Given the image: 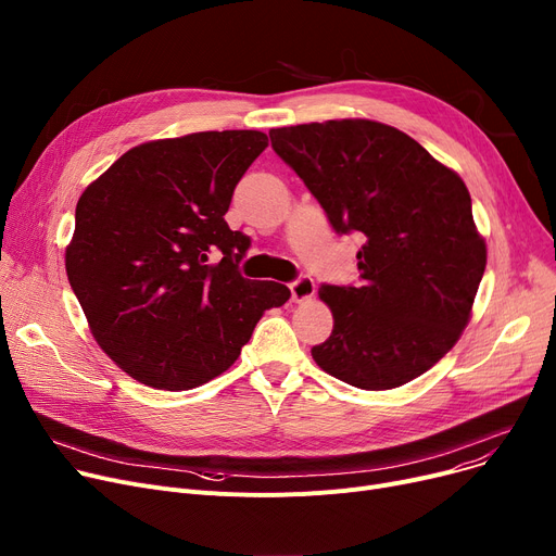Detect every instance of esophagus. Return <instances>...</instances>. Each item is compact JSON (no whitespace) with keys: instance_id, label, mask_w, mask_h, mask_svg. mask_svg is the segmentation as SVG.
<instances>
[{"instance_id":"esophagus-1","label":"esophagus","mask_w":556,"mask_h":556,"mask_svg":"<svg viewBox=\"0 0 556 556\" xmlns=\"http://www.w3.org/2000/svg\"><path fill=\"white\" fill-rule=\"evenodd\" d=\"M290 295H293L295 302H308L315 295V281L306 275L298 277L293 283H290Z\"/></svg>"}]
</instances>
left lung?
I'll return each instance as SVG.
<instances>
[{
  "label": "left lung",
  "instance_id": "left-lung-1",
  "mask_svg": "<svg viewBox=\"0 0 556 556\" xmlns=\"http://www.w3.org/2000/svg\"><path fill=\"white\" fill-rule=\"evenodd\" d=\"M275 153L323 204L338 233L358 231L361 286H323L329 340L311 349L327 374L361 390L410 383L469 325L486 266L459 175L419 141L369 119L270 130Z\"/></svg>",
  "mask_w": 556,
  "mask_h": 556
}]
</instances>
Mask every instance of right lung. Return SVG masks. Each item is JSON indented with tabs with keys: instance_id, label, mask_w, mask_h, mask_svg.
I'll list each match as a JSON object with an SVG mask.
<instances>
[{
	"instance_id": "1",
	"label": "right lung",
	"mask_w": 556,
	"mask_h": 556,
	"mask_svg": "<svg viewBox=\"0 0 556 556\" xmlns=\"http://www.w3.org/2000/svg\"><path fill=\"white\" fill-rule=\"evenodd\" d=\"M266 146L258 130L146 141L80 193L67 277L94 340L135 381L168 392L212 381L288 302L283 283L241 277L250 239L225 223Z\"/></svg>"
}]
</instances>
